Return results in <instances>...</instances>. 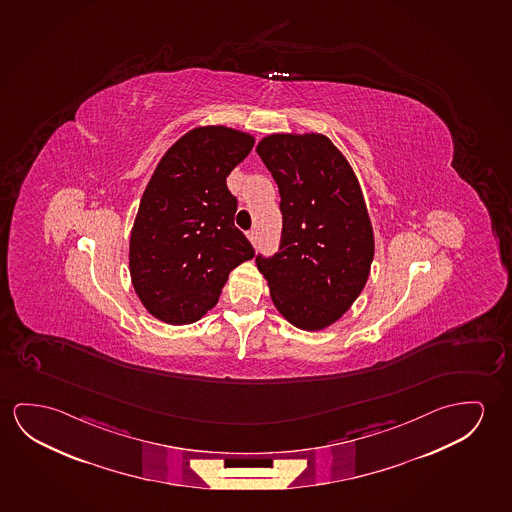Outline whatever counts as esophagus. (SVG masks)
<instances>
[{"instance_id": "esophagus-1", "label": "esophagus", "mask_w": 512, "mask_h": 512, "mask_svg": "<svg viewBox=\"0 0 512 512\" xmlns=\"http://www.w3.org/2000/svg\"><path fill=\"white\" fill-rule=\"evenodd\" d=\"M248 239H250V243H252L253 246H257V243H259V236H257V230H250V232H248Z\"/></svg>"}]
</instances>
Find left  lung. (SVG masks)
<instances>
[{
  "mask_svg": "<svg viewBox=\"0 0 512 512\" xmlns=\"http://www.w3.org/2000/svg\"><path fill=\"white\" fill-rule=\"evenodd\" d=\"M257 154L278 184L284 218L278 252L257 255V268L289 323L324 330L346 314L369 278L374 234L362 188L324 134H269Z\"/></svg>",
  "mask_w": 512,
  "mask_h": 512,
  "instance_id": "1",
  "label": "left lung"
}]
</instances>
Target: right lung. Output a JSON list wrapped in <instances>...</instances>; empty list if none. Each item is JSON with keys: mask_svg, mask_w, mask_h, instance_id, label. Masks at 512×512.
<instances>
[{"mask_svg": "<svg viewBox=\"0 0 512 512\" xmlns=\"http://www.w3.org/2000/svg\"><path fill=\"white\" fill-rule=\"evenodd\" d=\"M252 134L232 127L191 129L159 161L131 230L129 273L149 314L191 324L218 303L228 273L253 259L234 225L237 198L227 177L250 150Z\"/></svg>", "mask_w": 512, "mask_h": 512, "instance_id": "add662e5", "label": "right lung"}]
</instances>
